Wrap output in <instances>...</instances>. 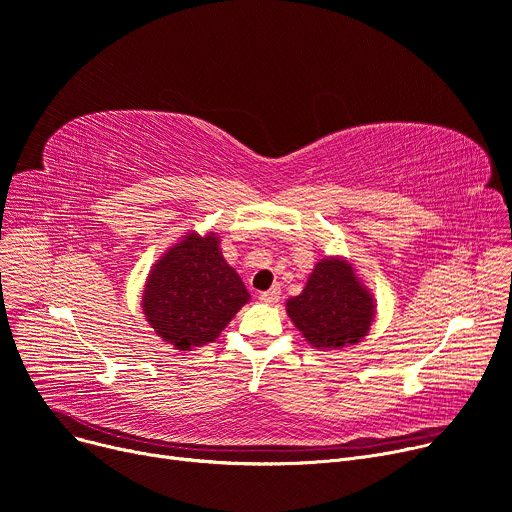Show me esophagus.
<instances>
[{
	"mask_svg": "<svg viewBox=\"0 0 512 512\" xmlns=\"http://www.w3.org/2000/svg\"><path fill=\"white\" fill-rule=\"evenodd\" d=\"M279 297H281V289L279 287H273V289H268V291H264V293H260L258 295V299L262 304H277L279 302Z\"/></svg>",
	"mask_w": 512,
	"mask_h": 512,
	"instance_id": "34e87169",
	"label": "esophagus"
}]
</instances>
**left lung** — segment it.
<instances>
[{"mask_svg": "<svg viewBox=\"0 0 512 512\" xmlns=\"http://www.w3.org/2000/svg\"><path fill=\"white\" fill-rule=\"evenodd\" d=\"M287 316L308 345L333 351L364 341L376 318V299L349 260L326 256L312 268L304 291L287 299Z\"/></svg>", "mask_w": 512, "mask_h": 512, "instance_id": "obj_1", "label": "left lung"}]
</instances>
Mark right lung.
<instances>
[{"label":"right lung","mask_w":512,"mask_h":512,"mask_svg":"<svg viewBox=\"0 0 512 512\" xmlns=\"http://www.w3.org/2000/svg\"><path fill=\"white\" fill-rule=\"evenodd\" d=\"M250 293L227 264L215 231L184 235L153 264L142 291V312L161 341L177 351L213 343Z\"/></svg>","instance_id":"add662e5"}]
</instances>
